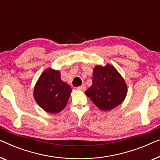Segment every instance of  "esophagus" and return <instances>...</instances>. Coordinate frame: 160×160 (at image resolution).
<instances>
[{
  "instance_id": "1",
  "label": "esophagus",
  "mask_w": 160,
  "mask_h": 160,
  "mask_svg": "<svg viewBox=\"0 0 160 160\" xmlns=\"http://www.w3.org/2000/svg\"><path fill=\"white\" fill-rule=\"evenodd\" d=\"M78 89V90H81V91H85L86 90V87H85V85H82V86H79L77 88H76Z\"/></svg>"
}]
</instances>
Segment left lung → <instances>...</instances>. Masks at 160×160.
Listing matches in <instances>:
<instances>
[{
  "instance_id": "1",
  "label": "left lung",
  "mask_w": 160,
  "mask_h": 160,
  "mask_svg": "<svg viewBox=\"0 0 160 160\" xmlns=\"http://www.w3.org/2000/svg\"><path fill=\"white\" fill-rule=\"evenodd\" d=\"M85 93L100 109L110 111L124 101L128 87L114 67L98 65L93 70L92 84Z\"/></svg>"
}]
</instances>
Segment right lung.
<instances>
[{
	"mask_svg": "<svg viewBox=\"0 0 160 160\" xmlns=\"http://www.w3.org/2000/svg\"><path fill=\"white\" fill-rule=\"evenodd\" d=\"M72 89L62 82L60 73L52 68L43 72L34 87V98L45 111L58 113L66 106Z\"/></svg>",
	"mask_w": 160,
	"mask_h": 160,
	"instance_id": "obj_1",
	"label": "right lung"
}]
</instances>
